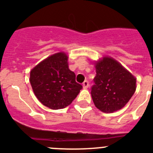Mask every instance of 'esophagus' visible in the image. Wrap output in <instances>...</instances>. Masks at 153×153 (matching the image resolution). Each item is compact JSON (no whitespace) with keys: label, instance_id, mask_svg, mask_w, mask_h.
Here are the masks:
<instances>
[{"label":"esophagus","instance_id":"esophagus-1","mask_svg":"<svg viewBox=\"0 0 153 153\" xmlns=\"http://www.w3.org/2000/svg\"><path fill=\"white\" fill-rule=\"evenodd\" d=\"M83 87L84 89H87V88H88V87H89V82L87 81V80H85V81L83 83Z\"/></svg>","mask_w":153,"mask_h":153}]
</instances>
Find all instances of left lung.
I'll use <instances>...</instances> for the list:
<instances>
[{"instance_id": "obj_1", "label": "left lung", "mask_w": 153, "mask_h": 153, "mask_svg": "<svg viewBox=\"0 0 153 153\" xmlns=\"http://www.w3.org/2000/svg\"><path fill=\"white\" fill-rule=\"evenodd\" d=\"M96 76L91 96L96 108L112 113L123 108L136 89V79L121 64L111 57L95 63Z\"/></svg>"}]
</instances>
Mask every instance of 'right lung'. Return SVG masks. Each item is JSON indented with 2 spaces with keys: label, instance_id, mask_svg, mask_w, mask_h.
<instances>
[{
  "label": "right lung",
  "instance_id": "1",
  "mask_svg": "<svg viewBox=\"0 0 153 153\" xmlns=\"http://www.w3.org/2000/svg\"><path fill=\"white\" fill-rule=\"evenodd\" d=\"M65 53L53 54L31 70L30 83L38 100L45 106L57 110L67 107L83 88L76 82L69 69Z\"/></svg>",
  "mask_w": 153,
  "mask_h": 153
}]
</instances>
